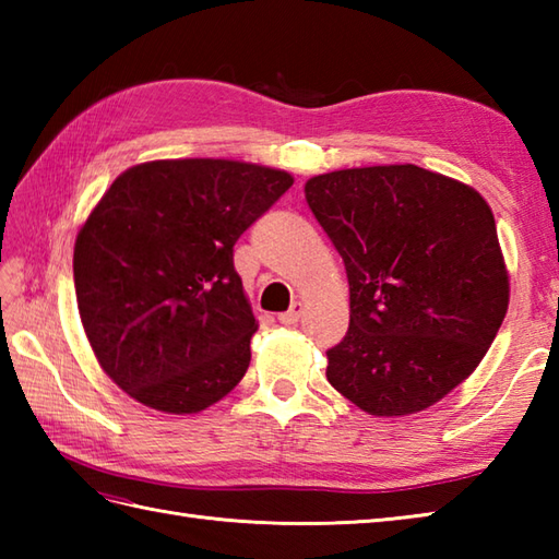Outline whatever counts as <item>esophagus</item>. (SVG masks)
<instances>
[{
  "mask_svg": "<svg viewBox=\"0 0 559 559\" xmlns=\"http://www.w3.org/2000/svg\"><path fill=\"white\" fill-rule=\"evenodd\" d=\"M302 312H305L302 302H293L288 312L278 314V322H281V324H286V326H290V324H298V322H300V317H302Z\"/></svg>",
  "mask_w": 559,
  "mask_h": 559,
  "instance_id": "1",
  "label": "esophagus"
}]
</instances>
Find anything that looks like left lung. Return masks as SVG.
Wrapping results in <instances>:
<instances>
[{"instance_id": "left-lung-1", "label": "left lung", "mask_w": 559, "mask_h": 559, "mask_svg": "<svg viewBox=\"0 0 559 559\" xmlns=\"http://www.w3.org/2000/svg\"><path fill=\"white\" fill-rule=\"evenodd\" d=\"M348 273L350 324L326 379L377 418L430 408L500 331L509 273L476 189L418 165H372L305 185Z\"/></svg>"}]
</instances>
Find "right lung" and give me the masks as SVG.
<instances>
[{"instance_id":"obj_1","label":"right lung","mask_w":559,"mask_h":559,"mask_svg":"<svg viewBox=\"0 0 559 559\" xmlns=\"http://www.w3.org/2000/svg\"><path fill=\"white\" fill-rule=\"evenodd\" d=\"M293 175L185 158L124 170L81 225L74 286L100 367L148 408L199 413L237 386L257 319L233 247Z\"/></svg>"}]
</instances>
